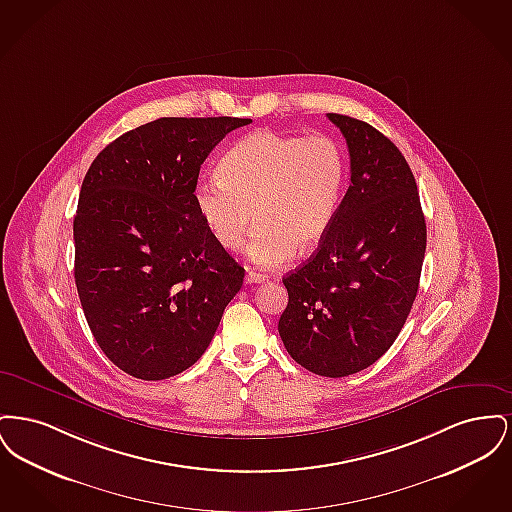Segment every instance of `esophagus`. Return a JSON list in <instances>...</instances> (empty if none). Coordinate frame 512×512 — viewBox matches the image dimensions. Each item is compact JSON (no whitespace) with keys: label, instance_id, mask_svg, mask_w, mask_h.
Returning <instances> with one entry per match:
<instances>
[{"label":"esophagus","instance_id":"obj_1","mask_svg":"<svg viewBox=\"0 0 512 512\" xmlns=\"http://www.w3.org/2000/svg\"><path fill=\"white\" fill-rule=\"evenodd\" d=\"M267 280V276L265 274H259V272H255V270H249L247 274H245V282L247 284H261V282H265Z\"/></svg>","mask_w":512,"mask_h":512}]
</instances>
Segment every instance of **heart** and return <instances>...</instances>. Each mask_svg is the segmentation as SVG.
<instances>
[{
  "label": "heart",
  "mask_w": 512,
  "mask_h": 512,
  "mask_svg": "<svg viewBox=\"0 0 512 512\" xmlns=\"http://www.w3.org/2000/svg\"><path fill=\"white\" fill-rule=\"evenodd\" d=\"M345 180L347 159L334 138L257 130L224 153L219 178L197 182L194 201L213 240L228 251L242 247L255 220L247 257L274 268L326 238Z\"/></svg>",
  "instance_id": "1"
}]
</instances>
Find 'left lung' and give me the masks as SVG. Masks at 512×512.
<instances>
[{"mask_svg": "<svg viewBox=\"0 0 512 512\" xmlns=\"http://www.w3.org/2000/svg\"><path fill=\"white\" fill-rule=\"evenodd\" d=\"M343 134L351 184L317 251L284 276L278 332L293 361L341 378L376 363L411 313L426 251L413 172L368 122L328 113Z\"/></svg>", "mask_w": 512, "mask_h": 512, "instance_id": "8db88e82", "label": "left lung"}]
</instances>
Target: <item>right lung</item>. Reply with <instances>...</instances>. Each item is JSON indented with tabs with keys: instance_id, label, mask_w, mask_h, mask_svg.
<instances>
[{
	"instance_id": "right-lung-1",
	"label": "right lung",
	"mask_w": 512,
	"mask_h": 512,
	"mask_svg": "<svg viewBox=\"0 0 512 512\" xmlns=\"http://www.w3.org/2000/svg\"><path fill=\"white\" fill-rule=\"evenodd\" d=\"M251 119L163 117L105 147L74 215V282L101 351L140 380L190 368L213 340L244 268L203 224V161Z\"/></svg>"
}]
</instances>
